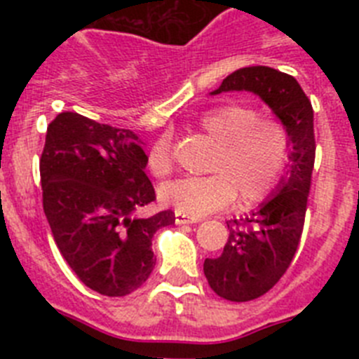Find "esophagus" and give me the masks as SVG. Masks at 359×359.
Here are the masks:
<instances>
[{"label": "esophagus", "instance_id": "1", "mask_svg": "<svg viewBox=\"0 0 359 359\" xmlns=\"http://www.w3.org/2000/svg\"><path fill=\"white\" fill-rule=\"evenodd\" d=\"M174 217H176V224H192V223H199L201 219L199 217H190V215L187 214H182V212H177L174 214Z\"/></svg>", "mask_w": 359, "mask_h": 359}]
</instances>
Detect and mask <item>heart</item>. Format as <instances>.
I'll list each match as a JSON object with an SVG mask.
<instances>
[{
    "label": "heart",
    "instance_id": "b5f03b06",
    "mask_svg": "<svg viewBox=\"0 0 359 359\" xmlns=\"http://www.w3.org/2000/svg\"><path fill=\"white\" fill-rule=\"evenodd\" d=\"M199 128L217 144L208 172L210 176L183 177L161 187L160 198L177 212L201 217L239 199L252 205L268 198L280 182L290 160V135L284 123L262 118L244 104H221L205 111ZM149 169L163 176L172 167L167 138L152 144Z\"/></svg>",
    "mask_w": 359,
    "mask_h": 359
}]
</instances>
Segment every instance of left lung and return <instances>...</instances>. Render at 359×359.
<instances>
[{
  "instance_id": "obj_1",
  "label": "left lung",
  "mask_w": 359,
  "mask_h": 359,
  "mask_svg": "<svg viewBox=\"0 0 359 359\" xmlns=\"http://www.w3.org/2000/svg\"><path fill=\"white\" fill-rule=\"evenodd\" d=\"M226 91L257 95L290 135V163L277 189L248 217L228 221L230 236L223 253L203 264L219 297L248 302L280 280L300 243L315 165L313 107L297 79L268 66L237 69L210 95Z\"/></svg>"
}]
</instances>
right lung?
Here are the masks:
<instances>
[{"instance_id":"right-lung-1","label":"right lung","mask_w":359,"mask_h":359,"mask_svg":"<svg viewBox=\"0 0 359 359\" xmlns=\"http://www.w3.org/2000/svg\"><path fill=\"white\" fill-rule=\"evenodd\" d=\"M145 165L144 142L129 129L72 111L46 129L44 215L69 268L106 297H126L147 280L156 264L152 237L176 219L170 210L140 215L156 199Z\"/></svg>"}]
</instances>
